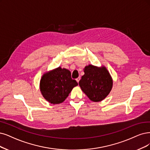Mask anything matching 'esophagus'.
Masks as SVG:
<instances>
[{
    "mask_svg": "<svg viewBox=\"0 0 150 150\" xmlns=\"http://www.w3.org/2000/svg\"><path fill=\"white\" fill-rule=\"evenodd\" d=\"M80 77H79V78H77V79H76V81H77V82H78V83H79V81H80Z\"/></svg>",
    "mask_w": 150,
    "mask_h": 150,
    "instance_id": "obj_1",
    "label": "esophagus"
}]
</instances>
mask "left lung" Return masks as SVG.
Returning a JSON list of instances; mask_svg holds the SVG:
<instances>
[{
  "label": "left lung",
  "instance_id": "left-lung-1",
  "mask_svg": "<svg viewBox=\"0 0 150 150\" xmlns=\"http://www.w3.org/2000/svg\"><path fill=\"white\" fill-rule=\"evenodd\" d=\"M84 72L79 81L81 90L91 101H103L112 88L113 81L109 72L104 66L98 67L93 65L86 66Z\"/></svg>",
  "mask_w": 150,
  "mask_h": 150
}]
</instances>
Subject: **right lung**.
<instances>
[{
	"mask_svg": "<svg viewBox=\"0 0 150 150\" xmlns=\"http://www.w3.org/2000/svg\"><path fill=\"white\" fill-rule=\"evenodd\" d=\"M78 85L71 78V72L60 67L44 74L40 80V91L44 99L51 104H60L68 97L73 88Z\"/></svg>",
	"mask_w": 150,
	"mask_h": 150,
	"instance_id": "obj_1",
	"label": "right lung"
}]
</instances>
